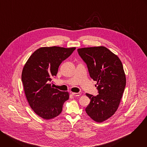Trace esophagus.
<instances>
[{"label":"esophagus","mask_w":147,"mask_h":147,"mask_svg":"<svg viewBox=\"0 0 147 147\" xmlns=\"http://www.w3.org/2000/svg\"><path fill=\"white\" fill-rule=\"evenodd\" d=\"M71 94L75 96H78L81 95V94L80 92H72Z\"/></svg>","instance_id":"obj_1"}]
</instances>
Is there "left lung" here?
<instances>
[{"label": "left lung", "instance_id": "obj_1", "mask_svg": "<svg viewBox=\"0 0 147 147\" xmlns=\"http://www.w3.org/2000/svg\"><path fill=\"white\" fill-rule=\"evenodd\" d=\"M88 67L90 77L97 82L99 94H86L90 103L86 108L87 115L101 123L110 118L117 110L124 92L126 78L119 57L105 47L77 49Z\"/></svg>", "mask_w": 147, "mask_h": 147}]
</instances>
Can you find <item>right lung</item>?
<instances>
[{
  "label": "right lung",
  "instance_id": "right-lung-1",
  "mask_svg": "<svg viewBox=\"0 0 147 147\" xmlns=\"http://www.w3.org/2000/svg\"><path fill=\"white\" fill-rule=\"evenodd\" d=\"M75 47H42L28 58L23 67L22 80L26 96L31 109L45 120L60 114L69 98L68 92L60 91L49 82L56 76L61 62L71 55Z\"/></svg>",
  "mask_w": 147,
  "mask_h": 147
}]
</instances>
